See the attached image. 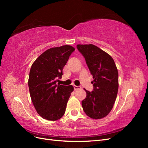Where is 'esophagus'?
<instances>
[{"label": "esophagus", "instance_id": "34e87169", "mask_svg": "<svg viewBox=\"0 0 148 148\" xmlns=\"http://www.w3.org/2000/svg\"><path fill=\"white\" fill-rule=\"evenodd\" d=\"M73 88H74L75 90H78V89H79L82 88L81 86H75V85H74Z\"/></svg>", "mask_w": 148, "mask_h": 148}]
</instances>
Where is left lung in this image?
Listing matches in <instances>:
<instances>
[{
    "label": "left lung",
    "mask_w": 148,
    "mask_h": 148,
    "mask_svg": "<svg viewBox=\"0 0 148 148\" xmlns=\"http://www.w3.org/2000/svg\"><path fill=\"white\" fill-rule=\"evenodd\" d=\"M92 75L93 91L84 89L86 97L82 101L83 110L93 119L105 117L113 108L119 89V73L114 59L93 44H78Z\"/></svg>",
    "instance_id": "left-lung-1"
}]
</instances>
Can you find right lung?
I'll use <instances>...</instances> for the list:
<instances>
[{
    "label": "right lung",
    "instance_id": "1",
    "mask_svg": "<svg viewBox=\"0 0 148 148\" xmlns=\"http://www.w3.org/2000/svg\"><path fill=\"white\" fill-rule=\"evenodd\" d=\"M75 48L65 45L44 52L31 67L28 86L31 101L39 115L47 120H57L65 112L67 102L73 91L71 85L57 82Z\"/></svg>",
    "mask_w": 148,
    "mask_h": 148
}]
</instances>
